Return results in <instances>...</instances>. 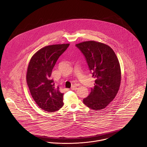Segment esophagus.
I'll list each match as a JSON object with an SVG mask.
<instances>
[{
  "label": "esophagus",
  "mask_w": 147,
  "mask_h": 147,
  "mask_svg": "<svg viewBox=\"0 0 147 147\" xmlns=\"http://www.w3.org/2000/svg\"><path fill=\"white\" fill-rule=\"evenodd\" d=\"M71 90H77V86H72L71 87Z\"/></svg>",
  "instance_id": "esophagus-1"
}]
</instances>
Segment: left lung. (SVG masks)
<instances>
[{"mask_svg":"<svg viewBox=\"0 0 147 147\" xmlns=\"http://www.w3.org/2000/svg\"><path fill=\"white\" fill-rule=\"evenodd\" d=\"M83 53L89 69L95 79L94 86L84 104L94 110L105 108L115 98L121 84V71L119 59L108 45L95 41L76 45Z\"/></svg>","mask_w":147,"mask_h":147,"instance_id":"obj_1","label":"left lung"}]
</instances>
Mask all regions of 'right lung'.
<instances>
[{
  "mask_svg": "<svg viewBox=\"0 0 147 147\" xmlns=\"http://www.w3.org/2000/svg\"><path fill=\"white\" fill-rule=\"evenodd\" d=\"M69 43L45 46L31 57L28 64L26 81L31 96L42 110L49 112L59 110L63 105V94L55 87L50 77L59 56Z\"/></svg>",
  "mask_w": 147,
  "mask_h": 147,
  "instance_id": "obj_1",
  "label": "right lung"
}]
</instances>
